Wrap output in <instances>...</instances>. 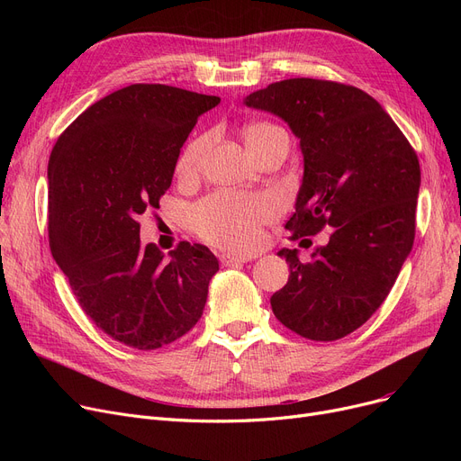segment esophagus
<instances>
[{
    "instance_id": "obj_1",
    "label": "esophagus",
    "mask_w": 461,
    "mask_h": 461,
    "mask_svg": "<svg viewBox=\"0 0 461 461\" xmlns=\"http://www.w3.org/2000/svg\"><path fill=\"white\" fill-rule=\"evenodd\" d=\"M218 258H221L222 265H226V267H233V265L247 263V261L252 259V258H247V256H235V254H226V252H222Z\"/></svg>"
}]
</instances>
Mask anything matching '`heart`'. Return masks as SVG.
<instances>
[{"label": "heart", "mask_w": 461, "mask_h": 461, "mask_svg": "<svg viewBox=\"0 0 461 461\" xmlns=\"http://www.w3.org/2000/svg\"><path fill=\"white\" fill-rule=\"evenodd\" d=\"M278 131L276 125L254 121L243 127V140L252 153L271 132ZM207 140L203 136L194 138L183 149L177 174L181 177H194L198 174L202 155ZM278 207L271 196H245V194L218 192L202 200L190 211V224L207 243L226 250L247 252L258 247L261 226L271 222Z\"/></svg>", "instance_id": "b5f03b06"}]
</instances>
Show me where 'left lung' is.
<instances>
[{
  "label": "left lung",
  "instance_id": "obj_1",
  "mask_svg": "<svg viewBox=\"0 0 461 461\" xmlns=\"http://www.w3.org/2000/svg\"><path fill=\"white\" fill-rule=\"evenodd\" d=\"M245 104L278 115L301 140L303 185L285 222L292 239L334 228L303 263L282 249L287 284L271 297L276 320L316 342L366 323L391 294L415 240L420 166L391 115L358 87L289 78Z\"/></svg>",
  "mask_w": 461,
  "mask_h": 461
}]
</instances>
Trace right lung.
Segmentation results:
<instances>
[{
    "label": "right lung",
    "instance_id": "add662e5",
    "mask_svg": "<svg viewBox=\"0 0 461 461\" xmlns=\"http://www.w3.org/2000/svg\"><path fill=\"white\" fill-rule=\"evenodd\" d=\"M221 99L164 84H132L91 104L48 162V237L91 321L151 351L202 318L218 259L186 240L166 259L140 243L138 216L158 207L202 113Z\"/></svg>",
    "mask_w": 461,
    "mask_h": 461
}]
</instances>
